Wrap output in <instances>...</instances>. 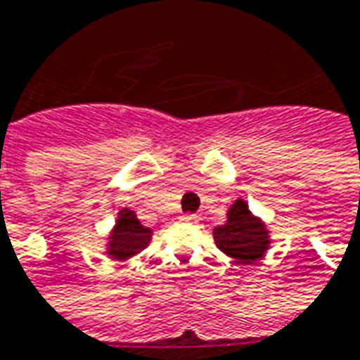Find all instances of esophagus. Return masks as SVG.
Returning <instances> with one entry per match:
<instances>
[{
  "label": "esophagus",
  "instance_id": "obj_1",
  "mask_svg": "<svg viewBox=\"0 0 360 360\" xmlns=\"http://www.w3.org/2000/svg\"><path fill=\"white\" fill-rule=\"evenodd\" d=\"M181 219H183V221H197V219H199V215H197V213H183V215H181Z\"/></svg>",
  "mask_w": 360,
  "mask_h": 360
}]
</instances>
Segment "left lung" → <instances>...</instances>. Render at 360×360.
Listing matches in <instances>:
<instances>
[{
	"label": "left lung",
	"mask_w": 360,
	"mask_h": 360,
	"mask_svg": "<svg viewBox=\"0 0 360 360\" xmlns=\"http://www.w3.org/2000/svg\"><path fill=\"white\" fill-rule=\"evenodd\" d=\"M217 247L239 263H253L269 249V231L263 221L249 211L243 199H237L227 211V223L213 229Z\"/></svg>",
	"instance_id": "8db88e82"
}]
</instances>
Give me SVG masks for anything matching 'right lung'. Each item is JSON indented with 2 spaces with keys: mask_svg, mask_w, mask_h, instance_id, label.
<instances>
[{
  "mask_svg": "<svg viewBox=\"0 0 360 360\" xmlns=\"http://www.w3.org/2000/svg\"><path fill=\"white\" fill-rule=\"evenodd\" d=\"M149 241H151V229L143 227L133 211L121 209L115 229L111 231V237H109L107 253L113 259L123 261V259H129L133 255L143 251L149 245Z\"/></svg>",
  "mask_w": 360,
  "mask_h": 360,
  "instance_id": "right-lung-1",
  "label": "right lung"
}]
</instances>
